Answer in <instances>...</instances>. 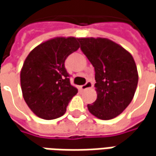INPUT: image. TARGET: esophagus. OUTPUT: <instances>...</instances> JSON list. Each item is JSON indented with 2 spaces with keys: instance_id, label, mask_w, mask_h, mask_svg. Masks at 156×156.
Instances as JSON below:
<instances>
[{
  "instance_id": "34e87169",
  "label": "esophagus",
  "mask_w": 156,
  "mask_h": 156,
  "mask_svg": "<svg viewBox=\"0 0 156 156\" xmlns=\"http://www.w3.org/2000/svg\"><path fill=\"white\" fill-rule=\"evenodd\" d=\"M94 85V82L92 81H87L86 82V84H84V85H82L81 86V89L82 90H85V89H87V88H90V87H93Z\"/></svg>"
}]
</instances>
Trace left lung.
<instances>
[{"label": "left lung", "mask_w": 156, "mask_h": 156, "mask_svg": "<svg viewBox=\"0 0 156 156\" xmlns=\"http://www.w3.org/2000/svg\"><path fill=\"white\" fill-rule=\"evenodd\" d=\"M81 49L95 71L97 99L88 111L110 120L128 107L135 95L138 72L135 60L122 46L106 38H79Z\"/></svg>", "instance_id": "8db88e82"}]
</instances>
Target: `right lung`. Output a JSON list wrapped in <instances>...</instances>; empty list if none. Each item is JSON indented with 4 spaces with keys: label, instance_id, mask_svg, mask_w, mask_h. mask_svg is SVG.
Returning a JSON list of instances; mask_svg holds the SVG:
<instances>
[{
    "label": "right lung",
    "instance_id": "add662e5",
    "mask_svg": "<svg viewBox=\"0 0 156 156\" xmlns=\"http://www.w3.org/2000/svg\"><path fill=\"white\" fill-rule=\"evenodd\" d=\"M80 48L75 37H56L34 48L21 71L22 95L40 118L53 120L63 115L78 92L69 81L65 61Z\"/></svg>",
    "mask_w": 156,
    "mask_h": 156
}]
</instances>
